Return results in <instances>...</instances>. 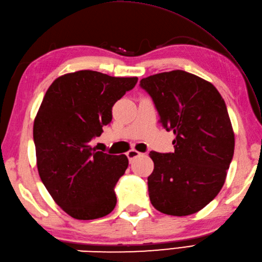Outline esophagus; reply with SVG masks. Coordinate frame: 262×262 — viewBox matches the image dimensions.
<instances>
[{
	"label": "esophagus",
	"mask_w": 262,
	"mask_h": 262,
	"mask_svg": "<svg viewBox=\"0 0 262 262\" xmlns=\"http://www.w3.org/2000/svg\"><path fill=\"white\" fill-rule=\"evenodd\" d=\"M141 154H142V153H140L138 151H136V149H130V151H128V152H127V154H126V155H127L128 160H129V162H132L133 160L140 157Z\"/></svg>",
	"instance_id": "obj_1"
}]
</instances>
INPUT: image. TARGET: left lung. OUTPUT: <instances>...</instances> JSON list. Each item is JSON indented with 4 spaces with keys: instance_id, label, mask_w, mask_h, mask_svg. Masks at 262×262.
Listing matches in <instances>:
<instances>
[{
    "instance_id": "8db88e82",
    "label": "left lung",
    "mask_w": 262,
    "mask_h": 262,
    "mask_svg": "<svg viewBox=\"0 0 262 262\" xmlns=\"http://www.w3.org/2000/svg\"><path fill=\"white\" fill-rule=\"evenodd\" d=\"M140 86L152 98L161 124L176 135L173 153L149 152V200L163 214L197 213L223 187L234 154L224 99L211 83L181 70L145 77Z\"/></svg>"
}]
</instances>
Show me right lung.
<instances>
[{
	"label": "right lung",
	"mask_w": 262,
	"mask_h": 262,
	"mask_svg": "<svg viewBox=\"0 0 262 262\" xmlns=\"http://www.w3.org/2000/svg\"><path fill=\"white\" fill-rule=\"evenodd\" d=\"M137 77L79 71L55 80L33 122L40 179L56 204L76 220L114 210L115 187L128 166L126 155L97 151L90 142L113 119V105Z\"/></svg>",
	"instance_id": "obj_1"
}]
</instances>
